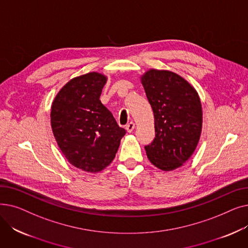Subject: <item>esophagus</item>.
I'll return each mask as SVG.
<instances>
[{
	"instance_id": "1",
	"label": "esophagus",
	"mask_w": 248,
	"mask_h": 248,
	"mask_svg": "<svg viewBox=\"0 0 248 248\" xmlns=\"http://www.w3.org/2000/svg\"><path fill=\"white\" fill-rule=\"evenodd\" d=\"M135 127H136V124H135L134 122L128 123V124L125 125V129L127 131V133H132V132L134 131V129H135Z\"/></svg>"
}]
</instances>
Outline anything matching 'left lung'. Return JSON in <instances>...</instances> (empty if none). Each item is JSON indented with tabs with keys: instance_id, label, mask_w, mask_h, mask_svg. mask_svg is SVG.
I'll return each instance as SVG.
<instances>
[{
	"instance_id": "1",
	"label": "left lung",
	"mask_w": 248,
	"mask_h": 248,
	"mask_svg": "<svg viewBox=\"0 0 248 248\" xmlns=\"http://www.w3.org/2000/svg\"><path fill=\"white\" fill-rule=\"evenodd\" d=\"M140 81L155 117V137L145 147L148 159L162 171H173L191 158L199 142L203 123L199 94L170 70L149 69Z\"/></svg>"
}]
</instances>
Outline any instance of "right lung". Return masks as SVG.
Wrapping results in <instances>:
<instances>
[{
	"mask_svg": "<svg viewBox=\"0 0 248 248\" xmlns=\"http://www.w3.org/2000/svg\"><path fill=\"white\" fill-rule=\"evenodd\" d=\"M108 77L98 72L76 76L51 106L53 136L66 160L88 173L106 169L114 159L125 131L99 97Z\"/></svg>",
	"mask_w": 248,
	"mask_h": 248,
	"instance_id": "right-lung-1",
	"label": "right lung"
}]
</instances>
